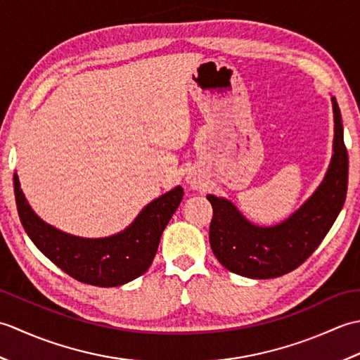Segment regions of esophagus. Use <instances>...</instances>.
<instances>
[{
    "instance_id": "1",
    "label": "esophagus",
    "mask_w": 360,
    "mask_h": 360,
    "mask_svg": "<svg viewBox=\"0 0 360 360\" xmlns=\"http://www.w3.org/2000/svg\"><path fill=\"white\" fill-rule=\"evenodd\" d=\"M188 182H190V186H192V187H195V188H196V186H198V182H196V179H192V178H188Z\"/></svg>"
}]
</instances>
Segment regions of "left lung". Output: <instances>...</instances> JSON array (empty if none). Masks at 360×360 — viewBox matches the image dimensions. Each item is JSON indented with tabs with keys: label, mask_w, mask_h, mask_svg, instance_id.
<instances>
[{
	"label": "left lung",
	"mask_w": 360,
	"mask_h": 360,
	"mask_svg": "<svg viewBox=\"0 0 360 360\" xmlns=\"http://www.w3.org/2000/svg\"><path fill=\"white\" fill-rule=\"evenodd\" d=\"M334 108V155L316 193L292 217L274 227H258L232 202L207 195L213 218L209 240L226 269L249 278H274L307 262L330 232L343 207L348 188V151L338 101Z\"/></svg>",
	"instance_id": "obj_1"
}]
</instances>
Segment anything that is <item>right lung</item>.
Here are the masks:
<instances>
[{
	"label": "right lung",
	"instance_id": "1",
	"mask_svg": "<svg viewBox=\"0 0 360 360\" xmlns=\"http://www.w3.org/2000/svg\"><path fill=\"white\" fill-rule=\"evenodd\" d=\"M13 192L21 224L35 246L72 278L102 288L125 285L148 269L160 235L184 196L182 187H176L151 201L124 232L91 240L60 232L38 218L21 192L17 173Z\"/></svg>",
	"mask_w": 360,
	"mask_h": 360
}]
</instances>
